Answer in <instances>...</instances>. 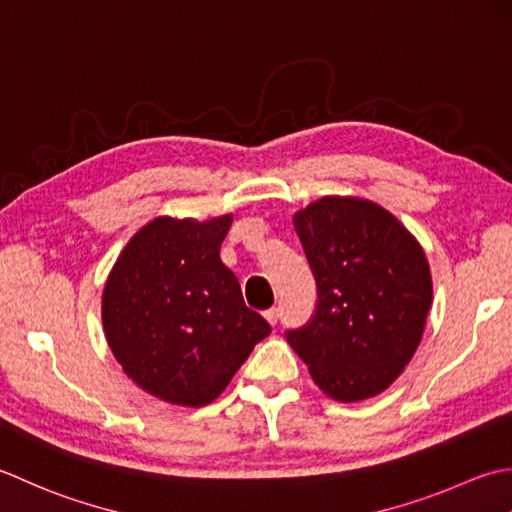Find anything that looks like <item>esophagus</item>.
I'll list each match as a JSON object with an SVG mask.
<instances>
[{"label": "esophagus", "instance_id": "34e87169", "mask_svg": "<svg viewBox=\"0 0 512 512\" xmlns=\"http://www.w3.org/2000/svg\"><path fill=\"white\" fill-rule=\"evenodd\" d=\"M265 320L269 322V325H276V322H278V309L276 307H271V309H267L265 311Z\"/></svg>", "mask_w": 512, "mask_h": 512}]
</instances>
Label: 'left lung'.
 Segmentation results:
<instances>
[{"instance_id":"1","label":"left lung","mask_w":512,"mask_h":512,"mask_svg":"<svg viewBox=\"0 0 512 512\" xmlns=\"http://www.w3.org/2000/svg\"><path fill=\"white\" fill-rule=\"evenodd\" d=\"M318 287L316 314L287 333L322 393L360 402L411 362L433 302L422 245L382 205L322 196L294 214Z\"/></svg>"}]
</instances>
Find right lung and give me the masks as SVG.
Returning a JSON list of instances; mask_svg holds the SVG:
<instances>
[{
  "instance_id": "right-lung-1",
  "label": "right lung",
  "mask_w": 512,
  "mask_h": 512,
  "mask_svg": "<svg viewBox=\"0 0 512 512\" xmlns=\"http://www.w3.org/2000/svg\"><path fill=\"white\" fill-rule=\"evenodd\" d=\"M232 218L156 216L108 274L101 298L108 347L125 375L163 402H214L271 331L218 256Z\"/></svg>"
}]
</instances>
